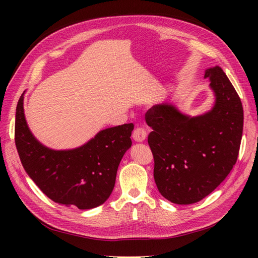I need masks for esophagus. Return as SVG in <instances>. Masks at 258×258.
<instances>
[{
	"label": "esophagus",
	"mask_w": 258,
	"mask_h": 258,
	"mask_svg": "<svg viewBox=\"0 0 258 258\" xmlns=\"http://www.w3.org/2000/svg\"><path fill=\"white\" fill-rule=\"evenodd\" d=\"M132 138L136 142H143L146 138V131L143 128H137L132 134Z\"/></svg>",
	"instance_id": "1"
}]
</instances>
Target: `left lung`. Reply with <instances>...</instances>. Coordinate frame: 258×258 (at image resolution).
Segmentation results:
<instances>
[{"mask_svg": "<svg viewBox=\"0 0 258 258\" xmlns=\"http://www.w3.org/2000/svg\"><path fill=\"white\" fill-rule=\"evenodd\" d=\"M214 104L198 116L183 114L172 103L156 104L145 114L154 156V178L161 196L176 205L196 204L220 185L238 158L243 108L220 67L209 68Z\"/></svg>", "mask_w": 258, "mask_h": 258, "instance_id": "left-lung-1", "label": "left lung"}]
</instances>
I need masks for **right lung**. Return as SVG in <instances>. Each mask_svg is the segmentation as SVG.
<instances>
[{
	"label": "right lung",
	"mask_w": 258,
	"mask_h": 258,
	"mask_svg": "<svg viewBox=\"0 0 258 258\" xmlns=\"http://www.w3.org/2000/svg\"><path fill=\"white\" fill-rule=\"evenodd\" d=\"M22 93L16 108L15 143L23 168L46 196L59 205L88 210L108 199L121 158L131 147L134 123L99 131L84 145L52 150L31 132Z\"/></svg>",
	"instance_id": "add662e5"
}]
</instances>
